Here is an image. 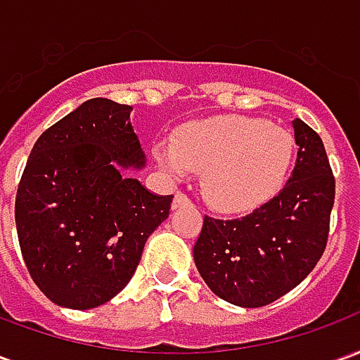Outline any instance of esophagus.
Masks as SVG:
<instances>
[{
    "mask_svg": "<svg viewBox=\"0 0 360 360\" xmlns=\"http://www.w3.org/2000/svg\"><path fill=\"white\" fill-rule=\"evenodd\" d=\"M188 204H191V200H188L187 196L183 195V193H175V196H173V202H172L173 210H177V208H181V206H188Z\"/></svg>",
    "mask_w": 360,
    "mask_h": 360,
    "instance_id": "1",
    "label": "esophagus"
}]
</instances>
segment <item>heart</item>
Masks as SVG:
<instances>
[{
	"mask_svg": "<svg viewBox=\"0 0 360 360\" xmlns=\"http://www.w3.org/2000/svg\"><path fill=\"white\" fill-rule=\"evenodd\" d=\"M289 131L264 119L227 117L181 129L173 148L158 144V165L172 175L202 172L208 202L224 212H249L270 200L293 164Z\"/></svg>",
	"mask_w": 360,
	"mask_h": 360,
	"instance_id": "1",
	"label": "heart"
}]
</instances>
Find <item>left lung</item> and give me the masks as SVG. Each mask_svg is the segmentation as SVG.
I'll list each match as a JSON object with an SVG mask.
<instances>
[{
  "mask_svg": "<svg viewBox=\"0 0 360 360\" xmlns=\"http://www.w3.org/2000/svg\"><path fill=\"white\" fill-rule=\"evenodd\" d=\"M297 164L285 187L239 219L204 218L193 257L219 299L257 309L289 293L309 276L328 241L335 181L322 139L291 121Z\"/></svg>",
  "mask_w": 360,
  "mask_h": 360,
  "instance_id": "obj_1",
  "label": "left lung"
}]
</instances>
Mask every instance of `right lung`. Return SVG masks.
<instances>
[{"mask_svg":"<svg viewBox=\"0 0 360 360\" xmlns=\"http://www.w3.org/2000/svg\"><path fill=\"white\" fill-rule=\"evenodd\" d=\"M131 111L92 98L44 131L28 156L15 200L20 252L58 307L111 301L169 216L173 196L150 193L125 172L146 167Z\"/></svg>","mask_w":360,"mask_h":360,"instance_id":"obj_1","label":"right lung"}]
</instances>
